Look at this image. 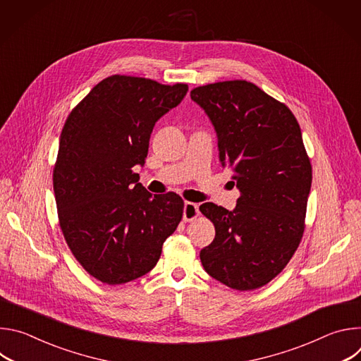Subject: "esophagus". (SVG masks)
<instances>
[{
    "mask_svg": "<svg viewBox=\"0 0 361 361\" xmlns=\"http://www.w3.org/2000/svg\"><path fill=\"white\" fill-rule=\"evenodd\" d=\"M198 205L190 201L184 202V210H183V220L184 221H192L198 217Z\"/></svg>",
    "mask_w": 361,
    "mask_h": 361,
    "instance_id": "esophagus-1",
    "label": "esophagus"
}]
</instances>
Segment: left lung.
Masks as SVG:
<instances>
[{
	"label": "left lung",
	"mask_w": 361,
	"mask_h": 361,
	"mask_svg": "<svg viewBox=\"0 0 361 361\" xmlns=\"http://www.w3.org/2000/svg\"><path fill=\"white\" fill-rule=\"evenodd\" d=\"M190 95L210 118L220 163L240 191L233 212L200 205L216 227L213 243L200 251L201 264L231 288H259L287 266L302 237L312 164L300 126L284 104L248 81L202 85Z\"/></svg>",
	"instance_id": "obj_1"
}]
</instances>
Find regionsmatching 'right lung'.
Segmentation results:
<instances>
[{
  "instance_id": "right-lung-1",
  "label": "right lung",
  "mask_w": 361,
  "mask_h": 361,
  "mask_svg": "<svg viewBox=\"0 0 361 361\" xmlns=\"http://www.w3.org/2000/svg\"><path fill=\"white\" fill-rule=\"evenodd\" d=\"M187 91V84L111 75L64 124L53 174L60 227L77 262L102 283L152 270L181 221V197H152L133 167L144 166L154 126Z\"/></svg>"
}]
</instances>
